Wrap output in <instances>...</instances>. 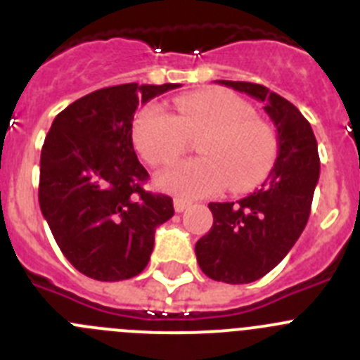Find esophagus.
<instances>
[{
    "label": "esophagus",
    "instance_id": "obj_1",
    "mask_svg": "<svg viewBox=\"0 0 360 360\" xmlns=\"http://www.w3.org/2000/svg\"><path fill=\"white\" fill-rule=\"evenodd\" d=\"M173 205H174V211L182 212V211H186L187 207H189L191 202H189V200H184V198H174Z\"/></svg>",
    "mask_w": 360,
    "mask_h": 360
}]
</instances>
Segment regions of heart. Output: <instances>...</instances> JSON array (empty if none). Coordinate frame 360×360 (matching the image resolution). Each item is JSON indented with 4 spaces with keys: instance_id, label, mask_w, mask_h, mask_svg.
Listing matches in <instances>:
<instances>
[{
    "instance_id": "heart-1",
    "label": "heart",
    "mask_w": 360,
    "mask_h": 360,
    "mask_svg": "<svg viewBox=\"0 0 360 360\" xmlns=\"http://www.w3.org/2000/svg\"><path fill=\"white\" fill-rule=\"evenodd\" d=\"M176 111L149 104L133 122L136 149L151 165L173 164L186 149L187 135L205 131L198 142L203 157L158 174L162 191L200 198L229 184L232 193H247L269 176L278 158V135L243 97L216 88L198 90L178 97Z\"/></svg>"
}]
</instances>
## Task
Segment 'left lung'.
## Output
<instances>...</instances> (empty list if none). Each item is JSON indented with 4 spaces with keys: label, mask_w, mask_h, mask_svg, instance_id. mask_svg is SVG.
Returning <instances> with one entry per match:
<instances>
[{
    "label": "left lung",
    "mask_w": 360,
    "mask_h": 360,
    "mask_svg": "<svg viewBox=\"0 0 360 360\" xmlns=\"http://www.w3.org/2000/svg\"><path fill=\"white\" fill-rule=\"evenodd\" d=\"M265 104L278 131V158L262 189L234 202H212V227L196 241L203 274L243 285L263 278L290 252L308 221L319 180L316 135L303 113L263 84L218 81Z\"/></svg>",
    "instance_id": "obj_1"
}]
</instances>
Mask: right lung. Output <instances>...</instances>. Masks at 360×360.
I'll return each mask as SVG.
<instances>
[{"mask_svg":"<svg viewBox=\"0 0 360 360\" xmlns=\"http://www.w3.org/2000/svg\"><path fill=\"white\" fill-rule=\"evenodd\" d=\"M180 84H119L59 113L41 149L39 207L66 259L97 281L146 269L173 200L142 189L149 178L133 149L139 104Z\"/></svg>","mask_w":360,"mask_h":360,"instance_id":"1","label":"right lung"}]
</instances>
